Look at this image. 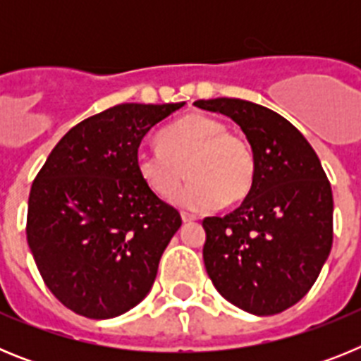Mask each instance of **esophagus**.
Wrapping results in <instances>:
<instances>
[{
    "label": "esophagus",
    "instance_id": "esophagus-1",
    "mask_svg": "<svg viewBox=\"0 0 361 361\" xmlns=\"http://www.w3.org/2000/svg\"><path fill=\"white\" fill-rule=\"evenodd\" d=\"M180 216H183V222H195L197 220V215H191V213H186V212L180 213Z\"/></svg>",
    "mask_w": 361,
    "mask_h": 361
}]
</instances>
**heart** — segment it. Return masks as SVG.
<instances>
[{"label": "heart", "mask_w": 361, "mask_h": 361, "mask_svg": "<svg viewBox=\"0 0 361 361\" xmlns=\"http://www.w3.org/2000/svg\"><path fill=\"white\" fill-rule=\"evenodd\" d=\"M157 141L155 148L137 149L135 170L161 199L173 197L186 175L191 177L190 184L175 197V202L188 209L238 202L253 188V148L244 135L228 130L220 119L191 114L162 128Z\"/></svg>", "instance_id": "b5f03b06"}]
</instances>
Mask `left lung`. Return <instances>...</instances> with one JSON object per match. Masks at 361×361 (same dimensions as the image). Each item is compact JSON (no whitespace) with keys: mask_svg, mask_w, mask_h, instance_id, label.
Wrapping results in <instances>:
<instances>
[{"mask_svg":"<svg viewBox=\"0 0 361 361\" xmlns=\"http://www.w3.org/2000/svg\"><path fill=\"white\" fill-rule=\"evenodd\" d=\"M193 104L231 117L257 159L244 202L202 220L204 266L233 305L258 317L279 314L307 295L331 253L329 178L305 137L276 111L229 97Z\"/></svg>","mask_w":361,"mask_h":361,"instance_id":"1","label":"left lung"}]
</instances>
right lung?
<instances>
[{"mask_svg":"<svg viewBox=\"0 0 361 361\" xmlns=\"http://www.w3.org/2000/svg\"><path fill=\"white\" fill-rule=\"evenodd\" d=\"M184 103H124L75 124L30 188L27 240L47 288L70 311L104 320L148 295L183 224L135 170L152 126Z\"/></svg>","mask_w":361,"mask_h":361,"instance_id":"1","label":"right lung"}]
</instances>
